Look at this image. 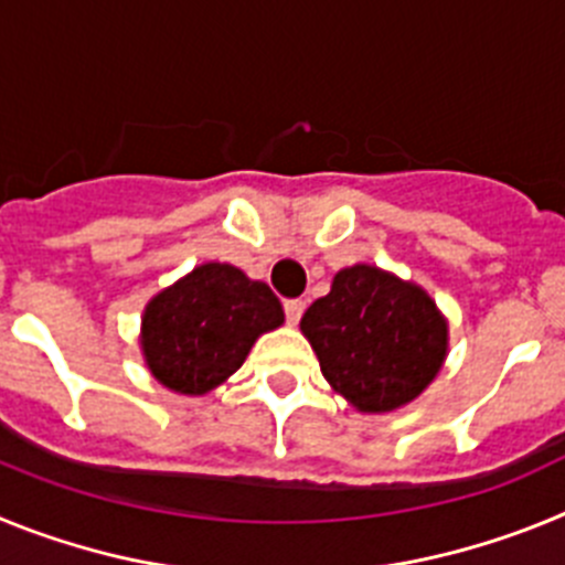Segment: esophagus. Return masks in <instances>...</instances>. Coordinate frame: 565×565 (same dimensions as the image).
Here are the masks:
<instances>
[{
	"instance_id": "esophagus-1",
	"label": "esophagus",
	"mask_w": 565,
	"mask_h": 565,
	"mask_svg": "<svg viewBox=\"0 0 565 565\" xmlns=\"http://www.w3.org/2000/svg\"><path fill=\"white\" fill-rule=\"evenodd\" d=\"M302 311H306V302H302V299H288L286 302L288 326H297L299 319H302Z\"/></svg>"
}]
</instances>
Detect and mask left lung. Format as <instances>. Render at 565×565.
Masks as SVG:
<instances>
[{
    "label": "left lung",
    "mask_w": 565,
    "mask_h": 565,
    "mask_svg": "<svg viewBox=\"0 0 565 565\" xmlns=\"http://www.w3.org/2000/svg\"><path fill=\"white\" fill-rule=\"evenodd\" d=\"M333 393L359 413L416 402L441 373L450 326L418 282L356 263L333 274L331 291L299 322Z\"/></svg>",
    "instance_id": "1"
}]
</instances>
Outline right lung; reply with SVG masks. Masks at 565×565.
Listing matches in <instances>:
<instances>
[{"mask_svg":"<svg viewBox=\"0 0 565 565\" xmlns=\"http://www.w3.org/2000/svg\"><path fill=\"white\" fill-rule=\"evenodd\" d=\"M286 313L271 288L232 263H203L161 288L141 313V353L163 387L206 396L246 362Z\"/></svg>","mask_w":565,"mask_h":565,"instance_id":"right-lung-1","label":"right lung"}]
</instances>
